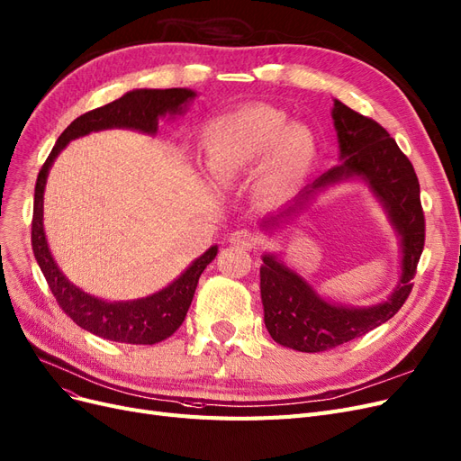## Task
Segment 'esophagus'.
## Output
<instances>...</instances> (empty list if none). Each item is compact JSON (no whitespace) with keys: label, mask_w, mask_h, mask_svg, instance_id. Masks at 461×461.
Wrapping results in <instances>:
<instances>
[{"label":"esophagus","mask_w":461,"mask_h":461,"mask_svg":"<svg viewBox=\"0 0 461 461\" xmlns=\"http://www.w3.org/2000/svg\"><path fill=\"white\" fill-rule=\"evenodd\" d=\"M230 241L233 245H237V247L250 250V249H258L260 247L262 237L257 231H252V230H237V231L231 233V240Z\"/></svg>","instance_id":"34e87169"}]
</instances>
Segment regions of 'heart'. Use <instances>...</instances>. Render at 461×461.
<instances>
[{
  "label": "heart",
  "mask_w": 461,
  "mask_h": 461,
  "mask_svg": "<svg viewBox=\"0 0 461 461\" xmlns=\"http://www.w3.org/2000/svg\"><path fill=\"white\" fill-rule=\"evenodd\" d=\"M203 158L216 176H233L262 159L258 190L279 195L293 187L315 158L308 127L286 125V115L267 104L245 106L216 117L201 136Z\"/></svg>",
  "instance_id": "heart-1"
}]
</instances>
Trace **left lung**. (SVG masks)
<instances>
[{
  "instance_id": "obj_1",
  "label": "left lung",
  "mask_w": 461,
  "mask_h": 461,
  "mask_svg": "<svg viewBox=\"0 0 461 461\" xmlns=\"http://www.w3.org/2000/svg\"><path fill=\"white\" fill-rule=\"evenodd\" d=\"M332 117L344 163L322 175L302 197L349 176L368 182L401 233L402 276L397 291L387 302L374 308L355 310L319 298L294 271L266 254L260 267L266 329L277 344L305 353L329 351L351 342L393 317L412 293V279L425 245L420 182L411 159L378 122L348 108L342 102L336 100ZM300 204L302 199L271 218L269 224L274 226L281 218L291 216Z\"/></svg>"
}]
</instances>
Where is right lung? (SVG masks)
Returning <instances> with one entry per match:
<instances>
[{"label":"right lung","instance_id":"right-lung-1","mask_svg":"<svg viewBox=\"0 0 461 461\" xmlns=\"http://www.w3.org/2000/svg\"><path fill=\"white\" fill-rule=\"evenodd\" d=\"M195 96L187 89H136L110 104L79 115L59 136L55 148L45 159L33 190V216H32V250L36 257L50 293L57 298L59 308L70 317L76 325L112 342L151 346L173 336L185 319L195 294L197 281L214 257L216 247H211L199 257L184 274L161 293L136 302H102L85 294L68 281L50 257L43 233V190L50 163L62 148L91 131L110 127H129L144 132H156L159 117L176 113L187 100Z\"/></svg>","mask_w":461,"mask_h":461}]
</instances>
